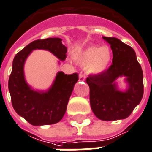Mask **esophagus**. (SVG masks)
<instances>
[{
  "label": "esophagus",
  "instance_id": "esophagus-1",
  "mask_svg": "<svg viewBox=\"0 0 152 152\" xmlns=\"http://www.w3.org/2000/svg\"><path fill=\"white\" fill-rule=\"evenodd\" d=\"M79 80L84 81L85 80V76L82 75V74H80V76H79Z\"/></svg>",
  "mask_w": 152,
  "mask_h": 152
}]
</instances>
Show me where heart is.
Returning a JSON list of instances; mask_svg holds the SVG:
<instances>
[{"label":"heart","instance_id":"1","mask_svg":"<svg viewBox=\"0 0 152 152\" xmlns=\"http://www.w3.org/2000/svg\"><path fill=\"white\" fill-rule=\"evenodd\" d=\"M112 59L110 49L107 46L91 45L79 50L74 55L75 61L81 65H86V72L89 75L97 76L108 69Z\"/></svg>","mask_w":152,"mask_h":152}]
</instances>
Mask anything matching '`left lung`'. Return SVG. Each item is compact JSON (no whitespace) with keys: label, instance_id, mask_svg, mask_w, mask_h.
Here are the masks:
<instances>
[{"label":"left lung","instance_id":"left-lung-1","mask_svg":"<svg viewBox=\"0 0 152 152\" xmlns=\"http://www.w3.org/2000/svg\"><path fill=\"white\" fill-rule=\"evenodd\" d=\"M102 39L110 45L113 60L106 71L86 80L90 88L91 107L100 120L125 119L143 98V71L131 46L113 37ZM123 76L127 83L125 91L120 90L116 83V80Z\"/></svg>","mask_w":152,"mask_h":152}]
</instances>
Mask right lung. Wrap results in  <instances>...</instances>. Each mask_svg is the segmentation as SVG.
<instances>
[{
  "mask_svg": "<svg viewBox=\"0 0 152 152\" xmlns=\"http://www.w3.org/2000/svg\"><path fill=\"white\" fill-rule=\"evenodd\" d=\"M61 41L60 38L35 40L25 46L13 59L8 80L12 104L19 115L34 126L53 125L61 120L74 85L78 81V74L67 75L58 72L48 90H34L25 80V61L35 50L50 51L60 61H64L67 49Z\"/></svg>",
  "mask_w": 152,
  "mask_h": 152,
  "instance_id": "right-lung-1",
  "label": "right lung"
}]
</instances>
